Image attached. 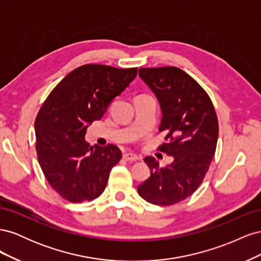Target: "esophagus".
<instances>
[{
	"instance_id": "1",
	"label": "esophagus",
	"mask_w": 261,
	"mask_h": 261,
	"mask_svg": "<svg viewBox=\"0 0 261 261\" xmlns=\"http://www.w3.org/2000/svg\"><path fill=\"white\" fill-rule=\"evenodd\" d=\"M123 159L125 161H137L139 158L137 154H134L130 152H124L123 153Z\"/></svg>"
}]
</instances>
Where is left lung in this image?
Listing matches in <instances>:
<instances>
[{
	"instance_id": "obj_1",
	"label": "left lung",
	"mask_w": 261,
	"mask_h": 261,
	"mask_svg": "<svg viewBox=\"0 0 261 261\" xmlns=\"http://www.w3.org/2000/svg\"><path fill=\"white\" fill-rule=\"evenodd\" d=\"M139 77L159 101V130L168 133L159 150L173 162L160 168L153 156H146L151 172L137 191L150 203L170 206L186 199L203 180L216 152L218 117L207 92L180 68H139Z\"/></svg>"
}]
</instances>
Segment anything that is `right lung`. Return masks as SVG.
Masks as SVG:
<instances>
[{
  "instance_id": "add662e5",
  "label": "right lung",
  "mask_w": 261,
  "mask_h": 261,
  "mask_svg": "<svg viewBox=\"0 0 261 261\" xmlns=\"http://www.w3.org/2000/svg\"><path fill=\"white\" fill-rule=\"evenodd\" d=\"M136 75V67L83 65L63 78L44 101L35 121L38 161L64 199L90 201L105 191L122 152L111 144L90 147L85 140L87 127L103 116Z\"/></svg>"
}]
</instances>
